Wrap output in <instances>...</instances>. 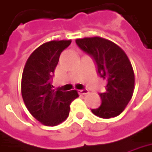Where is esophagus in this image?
<instances>
[{
	"label": "esophagus",
	"instance_id": "34e87169",
	"mask_svg": "<svg viewBox=\"0 0 152 152\" xmlns=\"http://www.w3.org/2000/svg\"><path fill=\"white\" fill-rule=\"evenodd\" d=\"M79 94L81 95H83V94H86L89 93L88 90H85V89H83V90H79V91H77Z\"/></svg>",
	"mask_w": 152,
	"mask_h": 152
}]
</instances>
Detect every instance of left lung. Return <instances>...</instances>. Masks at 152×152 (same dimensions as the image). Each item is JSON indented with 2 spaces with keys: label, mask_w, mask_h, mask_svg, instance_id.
Instances as JSON below:
<instances>
[{
  "label": "left lung",
  "mask_w": 152,
  "mask_h": 152,
  "mask_svg": "<svg viewBox=\"0 0 152 152\" xmlns=\"http://www.w3.org/2000/svg\"><path fill=\"white\" fill-rule=\"evenodd\" d=\"M75 42L93 58L99 76L107 81V91L99 94L102 104L91 111L102 118L118 116L132 99L134 90V70L128 57L118 45L102 37H85Z\"/></svg>",
  "instance_id": "left-lung-1"
}]
</instances>
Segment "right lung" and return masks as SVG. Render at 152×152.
Wrapping results in <instances>:
<instances>
[{"instance_id":"obj_1","label":"right lung","mask_w":152,"mask_h":152,"mask_svg":"<svg viewBox=\"0 0 152 152\" xmlns=\"http://www.w3.org/2000/svg\"><path fill=\"white\" fill-rule=\"evenodd\" d=\"M71 40L51 41L37 48L27 59L21 77V95L34 118L45 126H57L69 113V105L79 96L77 91L53 90L51 80L60 54Z\"/></svg>"}]
</instances>
